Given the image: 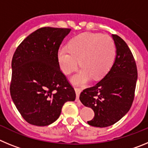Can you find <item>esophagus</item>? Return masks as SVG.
<instances>
[{"mask_svg":"<svg viewBox=\"0 0 148 148\" xmlns=\"http://www.w3.org/2000/svg\"><path fill=\"white\" fill-rule=\"evenodd\" d=\"M75 93H76V99H75V101L78 103H80V100H79V95H80V93L82 92V89L80 88H75Z\"/></svg>","mask_w":148,"mask_h":148,"instance_id":"34e87169","label":"esophagus"}]
</instances>
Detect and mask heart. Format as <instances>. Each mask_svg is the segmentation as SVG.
<instances>
[{"label": "heart", "instance_id": "heart-1", "mask_svg": "<svg viewBox=\"0 0 148 148\" xmlns=\"http://www.w3.org/2000/svg\"><path fill=\"white\" fill-rule=\"evenodd\" d=\"M116 53L115 43L110 36L85 32L72 39L68 47H60L57 58L65 74L75 70L79 60L82 67L72 76L71 80L76 84H84L91 77L98 79L104 76L113 65Z\"/></svg>", "mask_w": 148, "mask_h": 148}]
</instances>
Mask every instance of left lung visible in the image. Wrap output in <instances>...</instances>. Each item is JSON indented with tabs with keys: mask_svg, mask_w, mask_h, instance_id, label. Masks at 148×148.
I'll return each instance as SVG.
<instances>
[{
	"mask_svg": "<svg viewBox=\"0 0 148 148\" xmlns=\"http://www.w3.org/2000/svg\"><path fill=\"white\" fill-rule=\"evenodd\" d=\"M116 53L109 72L95 86L83 90L80 101L92 108L93 119L87 121L97 127L114 125L127 114L134 99L137 73L136 64L125 40L112 35Z\"/></svg>",
	"mask_w": 148,
	"mask_h": 148,
	"instance_id": "left-lung-1",
	"label": "left lung"
}]
</instances>
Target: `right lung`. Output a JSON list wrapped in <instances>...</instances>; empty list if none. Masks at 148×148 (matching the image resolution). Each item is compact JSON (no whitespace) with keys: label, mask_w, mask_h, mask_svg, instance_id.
Wrapping results in <instances>:
<instances>
[{"label":"right lung","mask_w":148,"mask_h":148,"mask_svg":"<svg viewBox=\"0 0 148 148\" xmlns=\"http://www.w3.org/2000/svg\"><path fill=\"white\" fill-rule=\"evenodd\" d=\"M70 31L38 29L14 53L10 94L19 113L31 125H50L58 119L65 102L75 101V90L60 70L57 58L60 45Z\"/></svg>","instance_id":"right-lung-1"}]
</instances>
